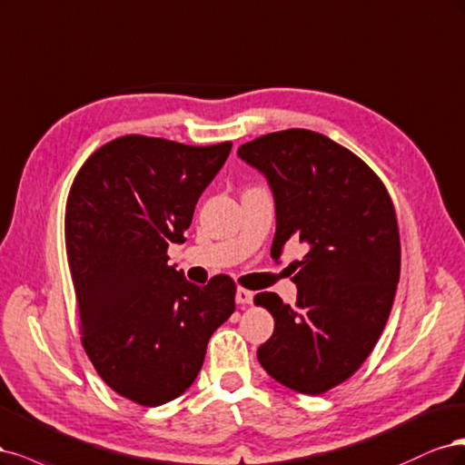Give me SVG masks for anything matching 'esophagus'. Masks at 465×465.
Wrapping results in <instances>:
<instances>
[{"mask_svg": "<svg viewBox=\"0 0 465 465\" xmlns=\"http://www.w3.org/2000/svg\"><path fill=\"white\" fill-rule=\"evenodd\" d=\"M252 299H254V292L245 290V288H237L235 302H237L239 305H249V303H252Z\"/></svg>", "mask_w": 465, "mask_h": 465, "instance_id": "34e87169", "label": "esophagus"}]
</instances>
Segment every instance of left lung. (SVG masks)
<instances>
[{
  "instance_id": "obj_1",
  "label": "left lung",
  "mask_w": 465,
  "mask_h": 465,
  "mask_svg": "<svg viewBox=\"0 0 465 465\" xmlns=\"http://www.w3.org/2000/svg\"><path fill=\"white\" fill-rule=\"evenodd\" d=\"M237 154L274 191L272 259L290 239L305 251L295 305L272 292L254 297L274 317L257 357L292 391L328 392L363 365L391 314L401 254L392 199L361 158L309 129L262 134Z\"/></svg>"
}]
</instances>
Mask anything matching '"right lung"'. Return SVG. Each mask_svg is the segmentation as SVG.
Instances as JSON below:
<instances>
[{"mask_svg": "<svg viewBox=\"0 0 465 465\" xmlns=\"http://www.w3.org/2000/svg\"><path fill=\"white\" fill-rule=\"evenodd\" d=\"M232 143L125 134L94 151L65 204V249L83 348L100 379L156 408L197 379L208 340L235 309V282L199 288L168 264Z\"/></svg>", "mask_w": 465, "mask_h": 465, "instance_id": "right-lung-1", "label": "right lung"}]
</instances>
